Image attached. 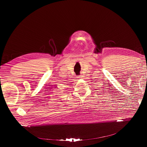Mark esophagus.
<instances>
[{
    "mask_svg": "<svg viewBox=\"0 0 147 147\" xmlns=\"http://www.w3.org/2000/svg\"><path fill=\"white\" fill-rule=\"evenodd\" d=\"M83 75L82 74L81 75H80V76H78V78H83Z\"/></svg>",
    "mask_w": 147,
    "mask_h": 147,
    "instance_id": "1",
    "label": "esophagus"
}]
</instances>
